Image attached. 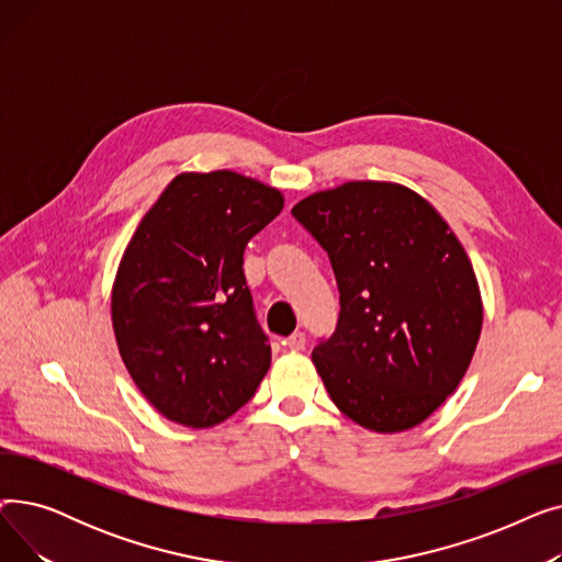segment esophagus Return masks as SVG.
Wrapping results in <instances>:
<instances>
[{
	"instance_id": "obj_1",
	"label": "esophagus",
	"mask_w": 562,
	"mask_h": 562,
	"mask_svg": "<svg viewBox=\"0 0 562 562\" xmlns=\"http://www.w3.org/2000/svg\"><path fill=\"white\" fill-rule=\"evenodd\" d=\"M305 333H293L291 337L284 339V346L291 348V350H303L305 348Z\"/></svg>"
}]
</instances>
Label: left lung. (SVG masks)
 I'll return each mask as SVG.
<instances>
[{
  "instance_id": "8db88e82",
  "label": "left lung",
  "mask_w": 562,
  "mask_h": 562,
  "mask_svg": "<svg viewBox=\"0 0 562 562\" xmlns=\"http://www.w3.org/2000/svg\"><path fill=\"white\" fill-rule=\"evenodd\" d=\"M328 252L339 321L312 362L333 403L373 432L419 426L460 385L483 328L471 261L412 189L346 182L291 210Z\"/></svg>"
}]
</instances>
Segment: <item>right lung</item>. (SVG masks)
Returning <instances> with one entry per match:
<instances>
[{"label":"right lung","mask_w":562,"mask_h":562,"mask_svg":"<svg viewBox=\"0 0 562 562\" xmlns=\"http://www.w3.org/2000/svg\"><path fill=\"white\" fill-rule=\"evenodd\" d=\"M284 206L234 170L182 172L138 223L111 289L121 358L157 412L212 428L271 367L244 276V250Z\"/></svg>","instance_id":"right-lung-1"}]
</instances>
